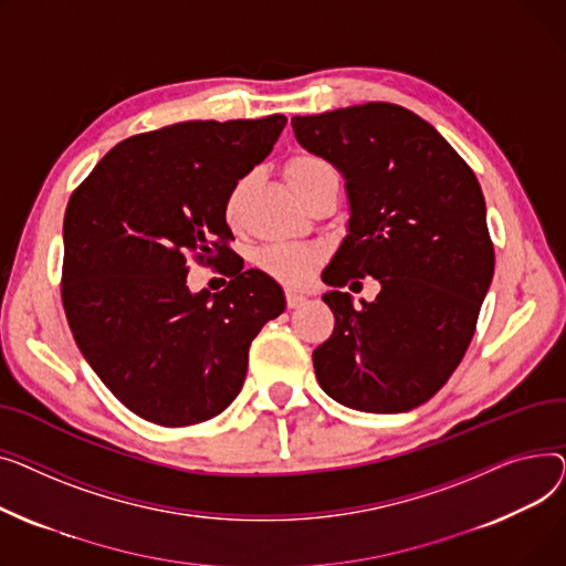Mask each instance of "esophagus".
Listing matches in <instances>:
<instances>
[{
    "instance_id": "esophagus-1",
    "label": "esophagus",
    "mask_w": 566,
    "mask_h": 566,
    "mask_svg": "<svg viewBox=\"0 0 566 566\" xmlns=\"http://www.w3.org/2000/svg\"><path fill=\"white\" fill-rule=\"evenodd\" d=\"M285 302H287V308H298L306 304V294L304 292H296V290H287L285 292Z\"/></svg>"
}]
</instances>
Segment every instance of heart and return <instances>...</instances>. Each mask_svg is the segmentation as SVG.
<instances>
[{"instance_id":"b5f03b06","label":"heart","mask_w":566,"mask_h":566,"mask_svg":"<svg viewBox=\"0 0 566 566\" xmlns=\"http://www.w3.org/2000/svg\"><path fill=\"white\" fill-rule=\"evenodd\" d=\"M285 176H287L292 191L298 198H302L315 185H319L322 180L338 178L334 166L317 155L292 157L285 166ZM249 191H251V176L240 178L235 185L230 187V191L226 196V203H223V217L230 226L240 223ZM317 262H319V253L315 249H308L302 244H276V247L264 249L258 255L260 268L287 285H302V283L311 281V276L315 274Z\"/></svg>"}]
</instances>
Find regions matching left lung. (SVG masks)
<instances>
[{"label": "left lung", "mask_w": 566, "mask_h": 566, "mask_svg": "<svg viewBox=\"0 0 566 566\" xmlns=\"http://www.w3.org/2000/svg\"><path fill=\"white\" fill-rule=\"evenodd\" d=\"M292 129L302 148L336 166L349 201L347 235L322 274L334 287L322 298L336 326L313 352L317 381L349 409L411 411L457 370L493 279L480 182L400 105L294 116ZM365 275L382 290L358 310L337 287Z\"/></svg>", "instance_id": "8db88e82"}]
</instances>
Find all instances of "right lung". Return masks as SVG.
I'll list each match as a JSON object with an SVG mask.
<instances>
[{"instance_id":"obj_1","label":"right lung","mask_w":566,"mask_h":566,"mask_svg":"<svg viewBox=\"0 0 566 566\" xmlns=\"http://www.w3.org/2000/svg\"><path fill=\"white\" fill-rule=\"evenodd\" d=\"M287 118L185 120L129 137L97 161L63 217L61 298L93 373L144 420L185 427L242 390L249 347L285 311L260 270L191 292L189 258H228L230 187L251 174Z\"/></svg>"}]
</instances>
